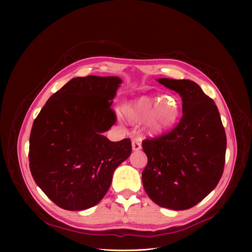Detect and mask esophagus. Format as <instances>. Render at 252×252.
Segmentation results:
<instances>
[{"label":"esophagus","mask_w":252,"mask_h":252,"mask_svg":"<svg viewBox=\"0 0 252 252\" xmlns=\"http://www.w3.org/2000/svg\"><path fill=\"white\" fill-rule=\"evenodd\" d=\"M131 147H133L134 151H139L142 148V145L139 139H133L131 141Z\"/></svg>","instance_id":"obj_1"}]
</instances>
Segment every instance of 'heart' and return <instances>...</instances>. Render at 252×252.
Masks as SVG:
<instances>
[{"mask_svg": "<svg viewBox=\"0 0 252 252\" xmlns=\"http://www.w3.org/2000/svg\"><path fill=\"white\" fill-rule=\"evenodd\" d=\"M123 113L129 124H145L148 131L156 134L176 124L180 115V104L174 96L169 95L158 99L143 97L126 105Z\"/></svg>", "mask_w": 252, "mask_h": 252, "instance_id": "heart-1", "label": "heart"}]
</instances>
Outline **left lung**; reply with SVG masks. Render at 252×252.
I'll use <instances>...</instances> for the list:
<instances>
[{
  "mask_svg": "<svg viewBox=\"0 0 252 252\" xmlns=\"http://www.w3.org/2000/svg\"><path fill=\"white\" fill-rule=\"evenodd\" d=\"M182 97L183 116L169 133L146 139L145 191L157 205L175 210L195 206L220 182L227 138L214 100L189 79H157Z\"/></svg>",
  "mask_w": 252,
  "mask_h": 252,
  "instance_id": "left-lung-1",
  "label": "left lung"
}]
</instances>
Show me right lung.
<instances>
[{
  "label": "right lung",
  "instance_id": "add662e5",
  "mask_svg": "<svg viewBox=\"0 0 252 252\" xmlns=\"http://www.w3.org/2000/svg\"><path fill=\"white\" fill-rule=\"evenodd\" d=\"M117 76L74 77L47 101L30 137V168L37 186L59 207L95 206L108 191L115 168L131 153V142L103 133L115 123Z\"/></svg>",
  "mask_w": 252,
  "mask_h": 252
}]
</instances>
